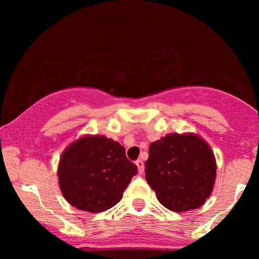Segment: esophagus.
Returning a JSON list of instances; mask_svg holds the SVG:
<instances>
[{"instance_id":"obj_1","label":"esophagus","mask_w":259,"mask_h":259,"mask_svg":"<svg viewBox=\"0 0 259 259\" xmlns=\"http://www.w3.org/2000/svg\"><path fill=\"white\" fill-rule=\"evenodd\" d=\"M136 165H138V170H139V174H142L145 170V164H144V160L139 159L136 160Z\"/></svg>"}]
</instances>
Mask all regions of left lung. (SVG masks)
Here are the masks:
<instances>
[{
	"instance_id": "8db88e82",
	"label": "left lung",
	"mask_w": 259,
	"mask_h": 259,
	"mask_svg": "<svg viewBox=\"0 0 259 259\" xmlns=\"http://www.w3.org/2000/svg\"><path fill=\"white\" fill-rule=\"evenodd\" d=\"M145 178L157 200L173 212L206 203L213 191L217 162L209 145L194 133H171L152 142Z\"/></svg>"
}]
</instances>
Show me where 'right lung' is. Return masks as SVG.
I'll list each match as a JSON object with an SVG mask.
<instances>
[{"mask_svg":"<svg viewBox=\"0 0 259 259\" xmlns=\"http://www.w3.org/2000/svg\"><path fill=\"white\" fill-rule=\"evenodd\" d=\"M57 174L68 203L80 210L100 213L121 200L124 190L138 174V167L114 140L84 135L62 152Z\"/></svg>","mask_w":259,"mask_h":259,"instance_id":"add662e5","label":"right lung"}]
</instances>
